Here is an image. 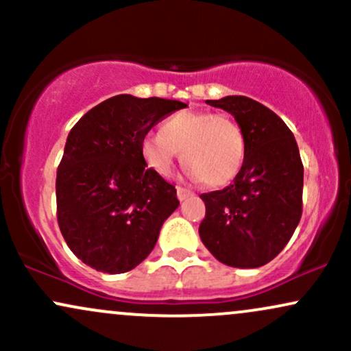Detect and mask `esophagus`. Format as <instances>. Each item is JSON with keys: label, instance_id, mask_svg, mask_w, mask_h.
<instances>
[{"label": "esophagus", "instance_id": "34e87169", "mask_svg": "<svg viewBox=\"0 0 351 351\" xmlns=\"http://www.w3.org/2000/svg\"><path fill=\"white\" fill-rule=\"evenodd\" d=\"M176 195H178V199L180 201H183V199L189 198V196H193V193L189 191V189H186V188L178 186V188H176Z\"/></svg>", "mask_w": 351, "mask_h": 351}]
</instances>
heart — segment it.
Returning a JSON list of instances; mask_svg holds the SVG:
<instances>
[{"mask_svg": "<svg viewBox=\"0 0 351 351\" xmlns=\"http://www.w3.org/2000/svg\"><path fill=\"white\" fill-rule=\"evenodd\" d=\"M180 152L189 178L217 188L239 175L245 160V138L231 115L184 110L165 120L158 135L142 140L143 162L162 178L171 175Z\"/></svg>", "mask_w": 351, "mask_h": 351, "instance_id": "obj_1", "label": "heart"}]
</instances>
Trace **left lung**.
I'll return each mask as SVG.
<instances>
[{"label":"left lung","instance_id":"left-lung-1","mask_svg":"<svg viewBox=\"0 0 351 351\" xmlns=\"http://www.w3.org/2000/svg\"><path fill=\"white\" fill-rule=\"evenodd\" d=\"M234 117L245 160L232 184L201 195L199 237L219 263L254 269L271 263L302 216L304 165L291 128L271 108L244 95L206 100Z\"/></svg>","mask_w":351,"mask_h":351}]
</instances>
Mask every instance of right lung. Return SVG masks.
Wrapping results in <instances>:
<instances>
[{"label":"right lung","instance_id":"obj_1","mask_svg":"<svg viewBox=\"0 0 351 351\" xmlns=\"http://www.w3.org/2000/svg\"><path fill=\"white\" fill-rule=\"evenodd\" d=\"M178 100L122 94L104 100L72 127L56 178L58 223L84 264L107 274L136 267L153 251L176 189L142 158V140Z\"/></svg>","mask_w":351,"mask_h":351}]
</instances>
